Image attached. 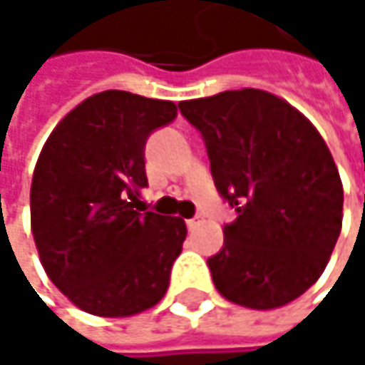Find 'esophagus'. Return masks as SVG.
I'll return each mask as SVG.
<instances>
[{
	"label": "esophagus",
	"mask_w": 365,
	"mask_h": 365,
	"mask_svg": "<svg viewBox=\"0 0 365 365\" xmlns=\"http://www.w3.org/2000/svg\"><path fill=\"white\" fill-rule=\"evenodd\" d=\"M198 224H200V220H198V217H192V220H187V222H185V226H187L190 230H194Z\"/></svg>",
	"instance_id": "34e87169"
}]
</instances>
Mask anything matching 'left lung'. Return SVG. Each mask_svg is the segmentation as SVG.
<instances>
[{"label": "left lung", "mask_w": 365, "mask_h": 365, "mask_svg": "<svg viewBox=\"0 0 365 365\" xmlns=\"http://www.w3.org/2000/svg\"><path fill=\"white\" fill-rule=\"evenodd\" d=\"M180 110L205 139L217 192L239 213L207 259L217 292L255 311L289 304L322 277L342 228V182L324 137L257 88Z\"/></svg>", "instance_id": "8db88e82"}]
</instances>
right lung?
<instances>
[{"label":"right lung","instance_id":"add662e5","mask_svg":"<svg viewBox=\"0 0 365 365\" xmlns=\"http://www.w3.org/2000/svg\"><path fill=\"white\" fill-rule=\"evenodd\" d=\"M173 101L103 91L46 139L31 182V232L50 281L82 311L130 317L158 304L182 254L185 222L139 209L145 141Z\"/></svg>","mask_w":365,"mask_h":365}]
</instances>
